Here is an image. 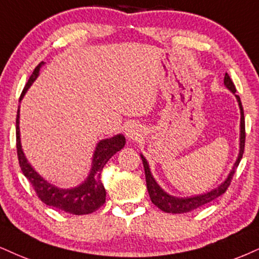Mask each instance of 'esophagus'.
Returning a JSON list of instances; mask_svg holds the SVG:
<instances>
[{"label":"esophagus","instance_id":"34e87169","mask_svg":"<svg viewBox=\"0 0 259 259\" xmlns=\"http://www.w3.org/2000/svg\"><path fill=\"white\" fill-rule=\"evenodd\" d=\"M140 132H142V130H140V127L135 122L128 123L126 127H124V135H126L127 139L130 140L138 139V137L140 136Z\"/></svg>","mask_w":259,"mask_h":259}]
</instances>
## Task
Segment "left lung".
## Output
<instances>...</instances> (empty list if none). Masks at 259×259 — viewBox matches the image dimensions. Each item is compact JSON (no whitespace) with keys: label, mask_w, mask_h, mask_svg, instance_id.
Here are the masks:
<instances>
[{"label":"left lung","mask_w":259,"mask_h":259,"mask_svg":"<svg viewBox=\"0 0 259 259\" xmlns=\"http://www.w3.org/2000/svg\"><path fill=\"white\" fill-rule=\"evenodd\" d=\"M225 86L228 89L232 94H235V86L233 84L232 79L229 78V75L226 73L225 75ZM237 98L239 109H240V138H239V155L237 161H235L234 165H233L231 173L228 174V177L226 178V180L223 181L221 185H219L218 187L212 188L209 192L202 193V194H196V196H190V197H174L171 194L165 192V191L157 184V181L155 180V178L152 177L151 170H150V165L146 161V158L140 154L142 157L143 164H144V170H145V178H146V187H148L149 196L151 202L155 204L158 209H161L164 212H171V213H183L192 211V210L197 209V207L205 205V204L212 202L213 199L222 196L223 193L227 191L229 185H231L232 178L234 175L235 170H237L239 163H240L242 154H244V148H245V119H244V109H242L240 97L238 95H235Z\"/></svg>","instance_id":"obj_1"}]
</instances>
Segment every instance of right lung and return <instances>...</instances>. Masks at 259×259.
<instances>
[{
	"mask_svg": "<svg viewBox=\"0 0 259 259\" xmlns=\"http://www.w3.org/2000/svg\"><path fill=\"white\" fill-rule=\"evenodd\" d=\"M44 65L46 63L40 62L34 68L26 86L21 92L19 102H21L28 89L38 78L40 68ZM19 123H20V105H19L17 115V151L19 164H20L22 173L28 179V181L33 186L38 198L41 202L49 206L62 210V211L73 213V215H86V213H91L100 209L105 202V190L101 181L102 169L111 158V156L120 151L126 144V139H124L123 135L120 133V135L111 137V138L100 140L96 145V150L94 156H92L91 169L88 178L78 186L61 188L47 181L43 177H40L34 170L30 162L27 161L26 156L22 151Z\"/></svg>",
	"mask_w": 259,
	"mask_h": 259,
	"instance_id": "obj_1",
	"label": "right lung"
}]
</instances>
